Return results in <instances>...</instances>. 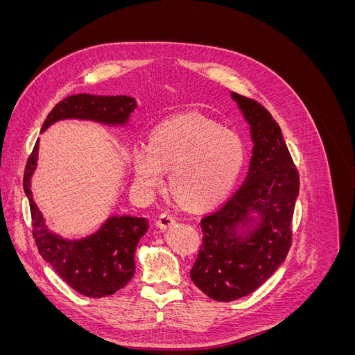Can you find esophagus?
Wrapping results in <instances>:
<instances>
[{
    "mask_svg": "<svg viewBox=\"0 0 355 355\" xmlns=\"http://www.w3.org/2000/svg\"><path fill=\"white\" fill-rule=\"evenodd\" d=\"M175 222H176V218L173 216V213H170V211L159 213L158 218H157V225H158V228H161V230H167Z\"/></svg>",
    "mask_w": 355,
    "mask_h": 355,
    "instance_id": "1",
    "label": "esophagus"
}]
</instances>
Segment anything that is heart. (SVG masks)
Returning <instances> with one entry per match:
<instances>
[{"mask_svg":"<svg viewBox=\"0 0 355 355\" xmlns=\"http://www.w3.org/2000/svg\"><path fill=\"white\" fill-rule=\"evenodd\" d=\"M136 180L153 189L170 168V189L180 204L206 209L234 185L244 161L240 137L201 115H182L154 128L149 145L132 154Z\"/></svg>","mask_w":355,"mask_h":355,"instance_id":"1","label":"heart"}]
</instances>
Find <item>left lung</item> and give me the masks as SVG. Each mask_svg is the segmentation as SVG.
<instances>
[{"mask_svg":"<svg viewBox=\"0 0 355 355\" xmlns=\"http://www.w3.org/2000/svg\"><path fill=\"white\" fill-rule=\"evenodd\" d=\"M231 96L250 124L249 173L232 197L201 219L202 243L189 272L201 292L219 302L250 295L284 262L299 194V173L280 125L259 102ZM252 212L260 220L249 230Z\"/></svg>","mask_w":355,"mask_h":355,"instance_id":"left-lung-1","label":"left lung"}]
</instances>
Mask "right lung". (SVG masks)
<instances>
[{"label":"right lung","instance_id":"right-lung-1","mask_svg":"<svg viewBox=\"0 0 355 355\" xmlns=\"http://www.w3.org/2000/svg\"><path fill=\"white\" fill-rule=\"evenodd\" d=\"M136 101L130 96L72 94L55 105L47 115L41 132L65 118H81L103 124H124ZM38 141L26 161L24 189L29 200L32 235L38 252L59 277L75 292L89 297H103L123 288L135 274V250L148 231L145 218L112 216L102 228L81 240H65L47 230L44 218L32 200L31 178L37 167Z\"/></svg>","mask_w":355,"mask_h":355}]
</instances>
